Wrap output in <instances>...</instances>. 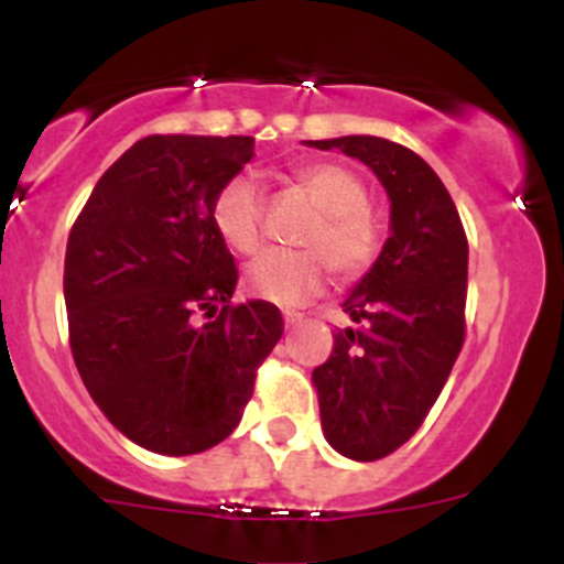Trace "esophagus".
<instances>
[{
	"label": "esophagus",
	"mask_w": 564,
	"mask_h": 564,
	"mask_svg": "<svg viewBox=\"0 0 564 564\" xmlns=\"http://www.w3.org/2000/svg\"><path fill=\"white\" fill-rule=\"evenodd\" d=\"M303 314H297V311H286V314H283V322H286V327L289 329H294V327H300V324H303Z\"/></svg>",
	"instance_id": "esophagus-1"
}]
</instances>
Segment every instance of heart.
Here are the masks:
<instances>
[{
	"label": "heart",
	"mask_w": 564,
	"mask_h": 564,
	"mask_svg": "<svg viewBox=\"0 0 564 564\" xmlns=\"http://www.w3.org/2000/svg\"><path fill=\"white\" fill-rule=\"evenodd\" d=\"M289 191H297L314 218L300 231L303 250H270L250 261L246 286L278 305H300L316 297L329 281H357L382 253V224L368 207V187L351 169L333 161L297 163L286 174ZM218 235L235 253H256L264 242L267 196L259 182L237 174L218 191L213 204Z\"/></svg>",
	"instance_id": "b5f03b06"
}]
</instances>
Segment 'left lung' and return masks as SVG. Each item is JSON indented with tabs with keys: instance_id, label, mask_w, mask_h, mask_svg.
<instances>
[{
	"instance_id": "1",
	"label": "left lung",
	"mask_w": 564,
	"mask_h": 564,
	"mask_svg": "<svg viewBox=\"0 0 564 564\" xmlns=\"http://www.w3.org/2000/svg\"><path fill=\"white\" fill-rule=\"evenodd\" d=\"M308 144L360 158L390 196V240L344 303L355 324L335 333L333 355L314 368L329 445L379 460L412 440L458 360L469 242L451 193L417 152L379 135Z\"/></svg>"
}]
</instances>
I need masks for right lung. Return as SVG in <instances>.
Here are the masks:
<instances>
[{
  "instance_id": "add662e5",
  "label": "right lung",
  "mask_w": 564,
  "mask_h": 564,
  "mask_svg": "<svg viewBox=\"0 0 564 564\" xmlns=\"http://www.w3.org/2000/svg\"><path fill=\"white\" fill-rule=\"evenodd\" d=\"M253 147L250 135H147L108 166L67 237L73 360L106 417L152 453L224 442L283 335L272 303H231L237 264L213 220Z\"/></svg>"
}]
</instances>
